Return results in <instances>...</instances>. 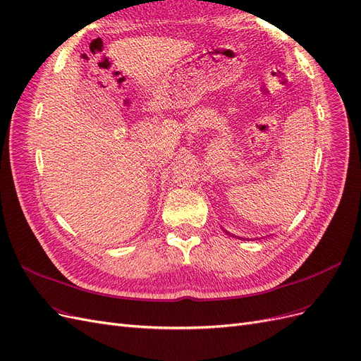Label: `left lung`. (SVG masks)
<instances>
[{
  "instance_id": "left-lung-1",
  "label": "left lung",
  "mask_w": 361,
  "mask_h": 361,
  "mask_svg": "<svg viewBox=\"0 0 361 361\" xmlns=\"http://www.w3.org/2000/svg\"><path fill=\"white\" fill-rule=\"evenodd\" d=\"M224 232H226V233H227V235H231V233H228V232H227V231H224ZM231 236H233V235H231ZM239 239H241V238H239Z\"/></svg>"
}]
</instances>
